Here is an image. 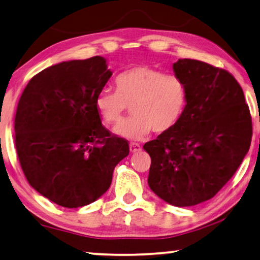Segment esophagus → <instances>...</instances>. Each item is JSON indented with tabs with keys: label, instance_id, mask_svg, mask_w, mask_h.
I'll use <instances>...</instances> for the list:
<instances>
[{
	"label": "esophagus",
	"instance_id": "esophagus-1",
	"mask_svg": "<svg viewBox=\"0 0 260 260\" xmlns=\"http://www.w3.org/2000/svg\"><path fill=\"white\" fill-rule=\"evenodd\" d=\"M129 147H130V152L131 153H136V152L142 151V146H140L139 144H137V143H131Z\"/></svg>",
	"mask_w": 260,
	"mask_h": 260
}]
</instances>
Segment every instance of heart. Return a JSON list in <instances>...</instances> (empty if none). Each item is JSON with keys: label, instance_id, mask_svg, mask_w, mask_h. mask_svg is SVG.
I'll return each mask as SVG.
<instances>
[{"label": "heart", "instance_id": "1", "mask_svg": "<svg viewBox=\"0 0 260 260\" xmlns=\"http://www.w3.org/2000/svg\"><path fill=\"white\" fill-rule=\"evenodd\" d=\"M116 91L102 88L94 98V107L105 122L114 124L129 109L133 116L114 127L118 137L137 140L153 130L164 135L173 130L185 113L188 90L183 79L162 70L139 66L115 78Z\"/></svg>", "mask_w": 260, "mask_h": 260}]
</instances>
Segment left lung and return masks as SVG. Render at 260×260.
<instances>
[{
  "label": "left lung",
  "instance_id": "1",
  "mask_svg": "<svg viewBox=\"0 0 260 260\" xmlns=\"http://www.w3.org/2000/svg\"><path fill=\"white\" fill-rule=\"evenodd\" d=\"M188 90V106L169 133L144 145L151 156L148 185L177 207L213 198L249 151L252 122L244 93L232 74L197 59L173 64Z\"/></svg>",
  "mask_w": 260,
  "mask_h": 260
}]
</instances>
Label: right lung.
Wrapping results in <instances>:
<instances>
[{"mask_svg": "<svg viewBox=\"0 0 260 260\" xmlns=\"http://www.w3.org/2000/svg\"><path fill=\"white\" fill-rule=\"evenodd\" d=\"M112 76L101 56L57 63L34 76L20 96L15 143L34 190L68 208L88 205L109 189L129 145L101 124L96 93Z\"/></svg>", "mask_w": 260, "mask_h": 260, "instance_id": "1", "label": "right lung"}]
</instances>
